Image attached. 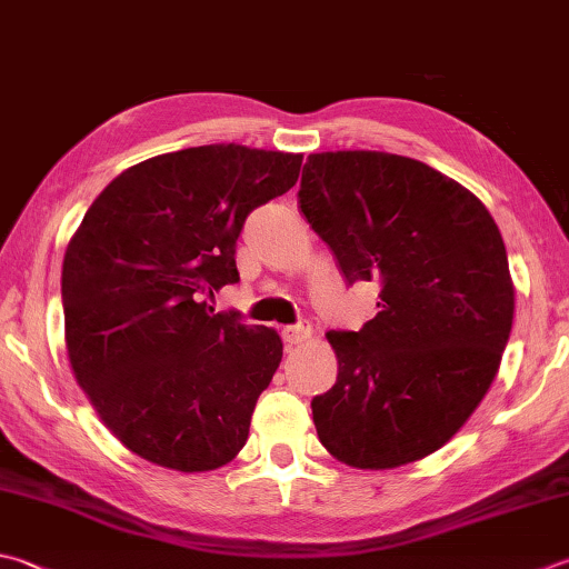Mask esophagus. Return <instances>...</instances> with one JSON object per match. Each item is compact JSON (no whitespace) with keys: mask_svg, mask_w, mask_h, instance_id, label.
<instances>
[{"mask_svg":"<svg viewBox=\"0 0 569 569\" xmlns=\"http://www.w3.org/2000/svg\"><path fill=\"white\" fill-rule=\"evenodd\" d=\"M309 337H312V327H309V321H297V325L282 329V339L289 347L302 345V341H307Z\"/></svg>","mask_w":569,"mask_h":569,"instance_id":"34e87169","label":"esophagus"}]
</instances>
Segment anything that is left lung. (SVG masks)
Masks as SVG:
<instances>
[{"instance_id": "obj_1", "label": "left lung", "mask_w": 569, "mask_h": 569, "mask_svg": "<svg viewBox=\"0 0 569 569\" xmlns=\"http://www.w3.org/2000/svg\"><path fill=\"white\" fill-rule=\"evenodd\" d=\"M297 198L347 284L381 287L377 317L327 335L339 373L312 399L319 441L353 468L413 463L478 409L510 339L498 224L456 180L377 151L312 153Z\"/></svg>"}]
</instances>
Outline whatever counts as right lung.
I'll return each mask as SVG.
<instances>
[{"label":"right lung","mask_w":569,"mask_h":569,"mask_svg":"<svg viewBox=\"0 0 569 569\" xmlns=\"http://www.w3.org/2000/svg\"><path fill=\"white\" fill-rule=\"evenodd\" d=\"M299 166L234 143L186 148L123 170L83 216L61 272L69 361L128 451L198 473L248 441L282 339L206 297L240 282L244 220L284 196Z\"/></svg>","instance_id":"1"}]
</instances>
